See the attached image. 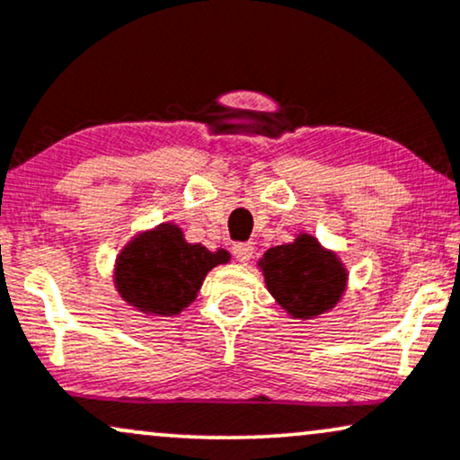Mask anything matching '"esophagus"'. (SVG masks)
Masks as SVG:
<instances>
[{"instance_id": "obj_1", "label": "esophagus", "mask_w": 460, "mask_h": 460, "mask_svg": "<svg viewBox=\"0 0 460 460\" xmlns=\"http://www.w3.org/2000/svg\"><path fill=\"white\" fill-rule=\"evenodd\" d=\"M252 252H254V246L252 242H237V244L234 246V254L235 259L240 263H248L252 259Z\"/></svg>"}]
</instances>
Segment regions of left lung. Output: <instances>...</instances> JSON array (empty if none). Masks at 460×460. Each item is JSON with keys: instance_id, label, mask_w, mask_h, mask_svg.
I'll return each instance as SVG.
<instances>
[{"instance_id": "8db88e82", "label": "left lung", "mask_w": 460, "mask_h": 460, "mask_svg": "<svg viewBox=\"0 0 460 460\" xmlns=\"http://www.w3.org/2000/svg\"><path fill=\"white\" fill-rule=\"evenodd\" d=\"M265 287L293 319H317L341 302L347 289V268L311 234L291 244L265 251L259 259Z\"/></svg>"}]
</instances>
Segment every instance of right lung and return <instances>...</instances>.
Instances as JSON below:
<instances>
[{"instance_id":"right-lung-1","label":"right lung","mask_w":460,"mask_h":460,"mask_svg":"<svg viewBox=\"0 0 460 460\" xmlns=\"http://www.w3.org/2000/svg\"><path fill=\"white\" fill-rule=\"evenodd\" d=\"M229 259L225 248L208 251L190 244L175 223H160L121 248L113 283L128 306L146 314L173 317L195 302L209 270L229 263Z\"/></svg>"}]
</instances>
